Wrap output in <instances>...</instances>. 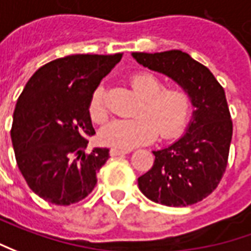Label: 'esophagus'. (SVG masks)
I'll use <instances>...</instances> for the list:
<instances>
[{
    "instance_id": "1",
    "label": "esophagus",
    "mask_w": 251,
    "mask_h": 251,
    "mask_svg": "<svg viewBox=\"0 0 251 251\" xmlns=\"http://www.w3.org/2000/svg\"><path fill=\"white\" fill-rule=\"evenodd\" d=\"M109 154H111V157H119V155H125V154H127V151H125V150H118V149H111V150H109Z\"/></svg>"
}]
</instances>
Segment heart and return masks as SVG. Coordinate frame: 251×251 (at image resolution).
I'll use <instances>...</instances> for the list:
<instances>
[{
  "instance_id": "1",
  "label": "heart",
  "mask_w": 251,
  "mask_h": 251,
  "mask_svg": "<svg viewBox=\"0 0 251 251\" xmlns=\"http://www.w3.org/2000/svg\"><path fill=\"white\" fill-rule=\"evenodd\" d=\"M130 84L143 97L137 109V118L115 119L104 126L100 139L105 146L114 149H133L154 140L157 132L162 137L176 134L186 125L190 111L192 97L182 87H164V80L150 72H139L130 77ZM90 118L101 124L108 117L105 104V89L100 84L91 94L89 102Z\"/></svg>"
}]
</instances>
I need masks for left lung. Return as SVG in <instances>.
Masks as SVG:
<instances>
[{
    "label": "left lung",
    "instance_id": "8db88e82",
    "mask_svg": "<svg viewBox=\"0 0 251 251\" xmlns=\"http://www.w3.org/2000/svg\"><path fill=\"white\" fill-rule=\"evenodd\" d=\"M144 68L167 75L185 89L195 107L185 134L152 151L151 169L137 179L147 199L168 207H187L211 195L226 169L232 121L225 91L207 66L179 50L133 52Z\"/></svg>",
    "mask_w": 251,
    "mask_h": 251
}]
</instances>
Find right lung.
<instances>
[{"mask_svg":"<svg viewBox=\"0 0 251 251\" xmlns=\"http://www.w3.org/2000/svg\"><path fill=\"white\" fill-rule=\"evenodd\" d=\"M122 54H76L39 68L16 101L11 129L16 164L31 190L55 205L90 195L108 149L86 154L96 133L89 114L93 91Z\"/></svg>","mask_w":251,"mask_h":251,"instance_id":"right-lung-1","label":"right lung"}]
</instances>
